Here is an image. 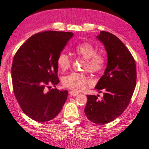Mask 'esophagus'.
Segmentation results:
<instances>
[{"mask_svg": "<svg viewBox=\"0 0 149 149\" xmlns=\"http://www.w3.org/2000/svg\"><path fill=\"white\" fill-rule=\"evenodd\" d=\"M69 93H70V95H72V96H77V95H79V93L75 92V91H70Z\"/></svg>", "mask_w": 149, "mask_h": 149, "instance_id": "obj_1", "label": "esophagus"}]
</instances>
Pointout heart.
I'll use <instances>...</instances> for the list:
<instances>
[{
	"mask_svg": "<svg viewBox=\"0 0 149 149\" xmlns=\"http://www.w3.org/2000/svg\"><path fill=\"white\" fill-rule=\"evenodd\" d=\"M76 54L85 60L84 68L92 73L101 71L105 64L104 56L97 54V50L91 44L84 42L76 47L75 50ZM57 64L60 70L65 71L71 65V59L68 55L64 52L58 57ZM87 83V77L81 73H72L63 77L62 84L65 87L74 91H81L84 89Z\"/></svg>",
	"mask_w": 149,
	"mask_h": 149,
	"instance_id": "1",
	"label": "heart"
}]
</instances>
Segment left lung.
<instances>
[{
    "instance_id": "obj_1",
    "label": "left lung",
    "mask_w": 149,
    "mask_h": 149,
    "mask_svg": "<svg viewBox=\"0 0 149 149\" xmlns=\"http://www.w3.org/2000/svg\"><path fill=\"white\" fill-rule=\"evenodd\" d=\"M97 39L104 45L108 62L104 75L95 89L104 91L99 95H87L84 112L88 119L97 124L104 125L119 117L129 104L137 79L134 58L125 45L116 36L102 31Z\"/></svg>"
}]
</instances>
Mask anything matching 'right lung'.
<instances>
[{"label":"right lung","instance_id":"right-lung-1","mask_svg":"<svg viewBox=\"0 0 149 149\" xmlns=\"http://www.w3.org/2000/svg\"><path fill=\"white\" fill-rule=\"evenodd\" d=\"M73 35L71 32L39 33L15 54L11 70L14 93L22 111L32 120L45 122L54 119L66 101L67 90L48 85L55 87L60 82L57 59Z\"/></svg>","mask_w":149,"mask_h":149}]
</instances>
